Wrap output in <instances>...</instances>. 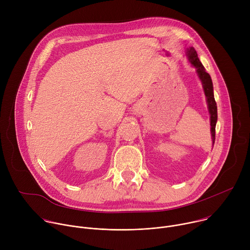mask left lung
Instances as JSON below:
<instances>
[{
	"instance_id": "obj_1",
	"label": "left lung",
	"mask_w": 250,
	"mask_h": 250,
	"mask_svg": "<svg viewBox=\"0 0 250 250\" xmlns=\"http://www.w3.org/2000/svg\"><path fill=\"white\" fill-rule=\"evenodd\" d=\"M186 56L188 58L189 63L195 67L196 69V73L202 83L203 90L206 96V101L208 104V110L209 114V124H210V135H211V141H212V146L213 144H215V139H216V125L218 121V108H217V103L215 101V96H213V87H212V82L211 78L208 73H207V71L203 64L201 63L197 51L195 50L194 47L189 46L185 50Z\"/></svg>"
}]
</instances>
